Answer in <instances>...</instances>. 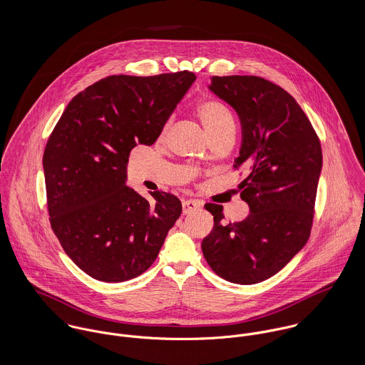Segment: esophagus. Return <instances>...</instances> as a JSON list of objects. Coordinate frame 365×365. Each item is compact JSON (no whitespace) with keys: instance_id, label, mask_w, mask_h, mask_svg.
Instances as JSON below:
<instances>
[{"instance_id":"34e87169","label":"esophagus","mask_w":365,"mask_h":365,"mask_svg":"<svg viewBox=\"0 0 365 365\" xmlns=\"http://www.w3.org/2000/svg\"><path fill=\"white\" fill-rule=\"evenodd\" d=\"M201 208V202L197 201V200H184L182 201V212L187 215L190 213L191 210H195V209Z\"/></svg>"}]
</instances>
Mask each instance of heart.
<instances>
[{"label":"heart","mask_w":365,"mask_h":365,"mask_svg":"<svg viewBox=\"0 0 365 365\" xmlns=\"http://www.w3.org/2000/svg\"><path fill=\"white\" fill-rule=\"evenodd\" d=\"M197 113L210 138L235 130V118L227 105L215 98H207L197 105ZM167 125L164 126V132Z\"/></svg>","instance_id":"obj_1"}]
</instances>
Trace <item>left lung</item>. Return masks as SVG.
I'll use <instances>...</instances> for the list:
<instances>
[{
	"label": "left lung",
	"mask_w": 365,
	"mask_h": 365,
	"mask_svg": "<svg viewBox=\"0 0 365 365\" xmlns=\"http://www.w3.org/2000/svg\"><path fill=\"white\" fill-rule=\"evenodd\" d=\"M209 90L239 115L242 146L235 167L249 171L239 187L250 213L223 225L222 207L207 204L213 229L202 240V253L223 279L257 284L282 269L309 239L320 142L294 97L268 80L215 76Z\"/></svg>",
	"instance_id": "8db88e82"
}]
</instances>
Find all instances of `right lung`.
I'll use <instances>...</instances> for the list:
<instances>
[{"label":"right lung","mask_w":365,"mask_h":365,"mask_svg":"<svg viewBox=\"0 0 365 365\" xmlns=\"http://www.w3.org/2000/svg\"><path fill=\"white\" fill-rule=\"evenodd\" d=\"M191 71L109 76L78 93L43 153L48 209L66 255L86 274L122 282L145 272L181 215L180 200L126 185L130 150L152 146L195 81Z\"/></svg>","instance_id":"obj_1"}]
</instances>
